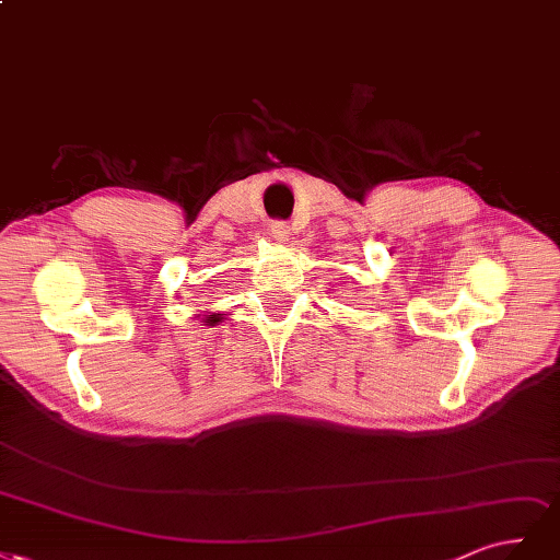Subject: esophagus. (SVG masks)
<instances>
[{
  "label": "esophagus",
  "mask_w": 560,
  "mask_h": 560,
  "mask_svg": "<svg viewBox=\"0 0 560 560\" xmlns=\"http://www.w3.org/2000/svg\"><path fill=\"white\" fill-rule=\"evenodd\" d=\"M269 232H272L275 240H288V234H291V225H288L285 221H272V225H269Z\"/></svg>",
  "instance_id": "1"
}]
</instances>
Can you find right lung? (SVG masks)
I'll return each mask as SVG.
<instances>
[{
  "mask_svg": "<svg viewBox=\"0 0 560 560\" xmlns=\"http://www.w3.org/2000/svg\"><path fill=\"white\" fill-rule=\"evenodd\" d=\"M221 320V314H211L205 318V323H219Z\"/></svg>",
  "mask_w": 560,
  "mask_h": 560,
  "instance_id": "1",
  "label": "right lung"
}]
</instances>
